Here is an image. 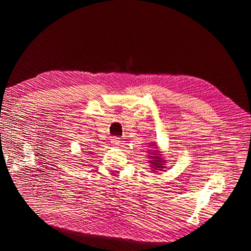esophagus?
<instances>
[{"label": "esophagus", "instance_id": "34e87169", "mask_svg": "<svg viewBox=\"0 0 251 251\" xmlns=\"http://www.w3.org/2000/svg\"><path fill=\"white\" fill-rule=\"evenodd\" d=\"M111 143H112V146H113V147H118L119 144H120V140H119V138L113 137V138L111 139Z\"/></svg>", "mask_w": 251, "mask_h": 251}]
</instances>
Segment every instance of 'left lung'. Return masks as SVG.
<instances>
[{
  "label": "left lung",
  "mask_w": 251,
  "mask_h": 251,
  "mask_svg": "<svg viewBox=\"0 0 251 251\" xmlns=\"http://www.w3.org/2000/svg\"><path fill=\"white\" fill-rule=\"evenodd\" d=\"M151 147H155V144H153ZM163 151L159 150V148L156 146V148H151L148 150V157H149V163L151 169H153L154 173L158 172H162L163 169H166L165 165L168 163L169 160L163 157Z\"/></svg>",
  "instance_id": "1"
}]
</instances>
